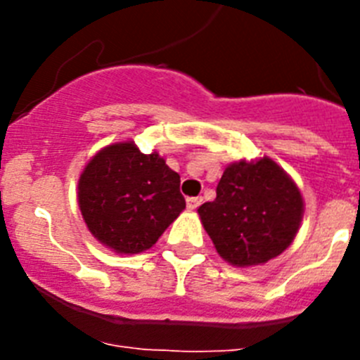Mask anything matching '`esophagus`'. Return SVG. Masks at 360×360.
<instances>
[{
	"label": "esophagus",
	"instance_id": "34e87169",
	"mask_svg": "<svg viewBox=\"0 0 360 360\" xmlns=\"http://www.w3.org/2000/svg\"><path fill=\"white\" fill-rule=\"evenodd\" d=\"M200 203H202V196H193V198H187V209L195 211L196 207H200Z\"/></svg>",
	"mask_w": 360,
	"mask_h": 360
}]
</instances>
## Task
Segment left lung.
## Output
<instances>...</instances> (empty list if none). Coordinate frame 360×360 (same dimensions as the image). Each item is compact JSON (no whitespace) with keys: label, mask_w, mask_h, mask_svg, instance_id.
<instances>
[{"label":"left lung","mask_w":360,"mask_h":360,"mask_svg":"<svg viewBox=\"0 0 360 360\" xmlns=\"http://www.w3.org/2000/svg\"><path fill=\"white\" fill-rule=\"evenodd\" d=\"M303 211V196L294 180L263 157L227 165L214 202L200 205L198 214L225 262L252 266L290 247Z\"/></svg>","instance_id":"1"}]
</instances>
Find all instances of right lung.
<instances>
[{
  "instance_id": "add662e5",
  "label": "right lung",
  "mask_w": 360,
  "mask_h": 360,
  "mask_svg": "<svg viewBox=\"0 0 360 360\" xmlns=\"http://www.w3.org/2000/svg\"><path fill=\"white\" fill-rule=\"evenodd\" d=\"M77 191L88 231L117 254L151 249L186 209L180 174L157 151L144 155L131 141L91 157Z\"/></svg>"
}]
</instances>
